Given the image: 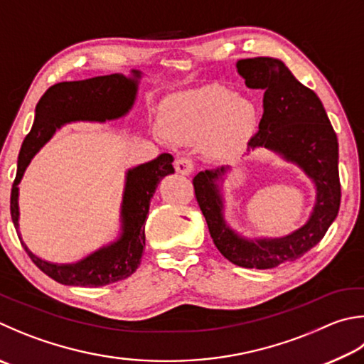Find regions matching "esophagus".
<instances>
[{
	"instance_id": "obj_1",
	"label": "esophagus",
	"mask_w": 364,
	"mask_h": 364,
	"mask_svg": "<svg viewBox=\"0 0 364 364\" xmlns=\"http://www.w3.org/2000/svg\"><path fill=\"white\" fill-rule=\"evenodd\" d=\"M175 168H176L178 173L191 175V173H193V170H194V162H193V159H191V157H180V159L175 162Z\"/></svg>"
}]
</instances>
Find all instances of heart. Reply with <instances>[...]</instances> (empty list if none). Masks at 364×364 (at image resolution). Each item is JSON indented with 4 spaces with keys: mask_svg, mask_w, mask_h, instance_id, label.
I'll use <instances>...</instances> for the list:
<instances>
[{
    "mask_svg": "<svg viewBox=\"0 0 364 364\" xmlns=\"http://www.w3.org/2000/svg\"><path fill=\"white\" fill-rule=\"evenodd\" d=\"M259 122L256 105L224 85H205L171 97L164 105L157 129L173 143L203 141L207 153L226 157L255 134Z\"/></svg>",
    "mask_w": 364,
    "mask_h": 364,
    "instance_id": "heart-1",
    "label": "heart"
}]
</instances>
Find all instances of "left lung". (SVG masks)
<instances>
[{"label": "left lung", "mask_w": 364, "mask_h": 364, "mask_svg": "<svg viewBox=\"0 0 364 364\" xmlns=\"http://www.w3.org/2000/svg\"><path fill=\"white\" fill-rule=\"evenodd\" d=\"M250 89H262L264 113L248 149L266 148L296 164L315 184V205L307 223L280 239H245L224 220L221 183L229 167L199 171L196 199L220 253L235 266L272 269L314 248L336 220L341 205L339 144L320 98L301 84L279 58L255 57L237 62Z\"/></svg>", "instance_id": "obj_1"}]
</instances>
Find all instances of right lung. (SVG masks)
Returning <instances> with one entry per match:
<instances>
[{"label":"right lung","mask_w":364,"mask_h":364,"mask_svg":"<svg viewBox=\"0 0 364 364\" xmlns=\"http://www.w3.org/2000/svg\"><path fill=\"white\" fill-rule=\"evenodd\" d=\"M140 77L141 73L134 70L130 77L108 75L84 81L58 82L46 90L36 105L35 122L18 153L17 175L11 191V216L31 261L62 285L105 287L127 279L135 272L141 262L149 203L162 178L175 173L171 165L173 157L164 153L154 161L127 171L121 203V234L114 242L73 264L44 261L25 245L18 232V183L35 154L62 125L77 121L105 122L127 114L135 103Z\"/></svg>","instance_id":"right-lung-1"}]
</instances>
